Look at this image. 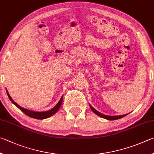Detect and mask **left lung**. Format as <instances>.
<instances>
[{
  "mask_svg": "<svg viewBox=\"0 0 154 154\" xmlns=\"http://www.w3.org/2000/svg\"><path fill=\"white\" fill-rule=\"evenodd\" d=\"M90 107L92 111L95 113V114H97L99 116H100L103 118H105V119H107V120H118V119H120V118H122L123 117H125V116H126L127 114H125V115H121V116H106V115H104L103 114H101V113L99 112L98 111H97L95 109H94L93 107L91 106L90 105Z\"/></svg>",
  "mask_w": 154,
  "mask_h": 154,
  "instance_id": "obj_1",
  "label": "left lung"
}]
</instances>
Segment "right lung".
Wrapping results in <instances>:
<instances>
[{"mask_svg":"<svg viewBox=\"0 0 154 154\" xmlns=\"http://www.w3.org/2000/svg\"><path fill=\"white\" fill-rule=\"evenodd\" d=\"M7 95L9 97V98L10 99V101L12 102V103L15 105V106H17L19 109H20L21 112H23L24 114H26L28 116L35 118V119H39V120H43V119H46V118H49L51 116H53V114H55V113L58 111L59 109L60 108V107L61 106L62 101H63V97H61V98L60 99V100L58 102V103L56 105V106L53 107V109H51L48 111L47 112H34V111H31V110L27 109L25 108H23L21 106H19L17 103H16L13 100L12 98L11 97V96L9 95V93H8L7 90L6 89Z\"/></svg>","mask_w":154,"mask_h":154,"instance_id":"add662e5","label":"right lung"}]
</instances>
